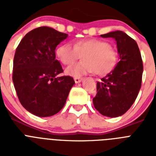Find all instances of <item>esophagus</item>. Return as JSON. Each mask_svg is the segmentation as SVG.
<instances>
[{
	"label": "esophagus",
	"instance_id": "1",
	"mask_svg": "<svg viewBox=\"0 0 156 156\" xmlns=\"http://www.w3.org/2000/svg\"><path fill=\"white\" fill-rule=\"evenodd\" d=\"M83 80V78H80V77H76V78H74V82H75V83H81Z\"/></svg>",
	"mask_w": 156,
	"mask_h": 156
}]
</instances>
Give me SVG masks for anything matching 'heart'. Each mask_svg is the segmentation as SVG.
<instances>
[{
  "label": "heart",
  "mask_w": 156,
  "mask_h": 156,
  "mask_svg": "<svg viewBox=\"0 0 156 156\" xmlns=\"http://www.w3.org/2000/svg\"><path fill=\"white\" fill-rule=\"evenodd\" d=\"M56 55L64 65H72L76 61H83L69 66L66 74L80 77L94 73L104 75L114 68L117 61V52L108 43L100 40H78L73 47L69 44H64L56 49Z\"/></svg>",
  "instance_id": "b5f03b06"
}]
</instances>
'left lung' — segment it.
<instances>
[{
    "instance_id": "obj_1",
    "label": "left lung",
    "mask_w": 156,
    "mask_h": 156,
    "mask_svg": "<svg viewBox=\"0 0 156 156\" xmlns=\"http://www.w3.org/2000/svg\"><path fill=\"white\" fill-rule=\"evenodd\" d=\"M100 36L116 40L119 62L97 83L93 104L104 116L117 117L128 111L138 96L142 85L143 61L137 43L126 33L116 30Z\"/></svg>"
}]
</instances>
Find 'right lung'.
<instances>
[{
	"mask_svg": "<svg viewBox=\"0 0 156 156\" xmlns=\"http://www.w3.org/2000/svg\"><path fill=\"white\" fill-rule=\"evenodd\" d=\"M68 37L53 28L41 27L23 37L13 58V82L18 100L29 112L51 116L64 107L74 84L56 60V46Z\"/></svg>",
	"mask_w": 156,
	"mask_h": 156,
	"instance_id": "right-lung-1",
	"label": "right lung"
}]
</instances>
